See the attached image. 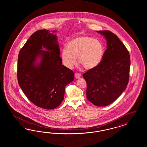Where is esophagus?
Segmentation results:
<instances>
[{"label":"esophagus","instance_id":"esophagus-1","mask_svg":"<svg viewBox=\"0 0 147 147\" xmlns=\"http://www.w3.org/2000/svg\"><path fill=\"white\" fill-rule=\"evenodd\" d=\"M81 76V74H80V73H76L75 74V77H76V79H79Z\"/></svg>","mask_w":147,"mask_h":147}]
</instances>
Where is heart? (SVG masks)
<instances>
[{
  "instance_id": "obj_1",
  "label": "heart",
  "mask_w": 147,
  "mask_h": 147,
  "mask_svg": "<svg viewBox=\"0 0 147 147\" xmlns=\"http://www.w3.org/2000/svg\"><path fill=\"white\" fill-rule=\"evenodd\" d=\"M67 49H62L63 64L71 69L78 61L87 69H93L102 62L105 53V46L100 40L89 36H80L70 40Z\"/></svg>"
}]
</instances>
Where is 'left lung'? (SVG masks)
Here are the masks:
<instances>
[{"label": "left lung", "instance_id": "left-lung-1", "mask_svg": "<svg viewBox=\"0 0 147 147\" xmlns=\"http://www.w3.org/2000/svg\"><path fill=\"white\" fill-rule=\"evenodd\" d=\"M105 37L107 49L98 67L83 74L87 82V98L98 107L115 101L125 90L129 81L130 59L129 52L114 33L96 31Z\"/></svg>", "mask_w": 147, "mask_h": 147}]
</instances>
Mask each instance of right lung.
Segmentation results:
<instances>
[{
    "label": "right lung",
    "mask_w": 147,
    "mask_h": 147,
    "mask_svg": "<svg viewBox=\"0 0 147 147\" xmlns=\"http://www.w3.org/2000/svg\"><path fill=\"white\" fill-rule=\"evenodd\" d=\"M56 32H34L18 55L19 85L31 102L45 109L60 105L65 87L74 79L73 71L61 64Z\"/></svg>",
    "instance_id": "right-lung-1"
}]
</instances>
